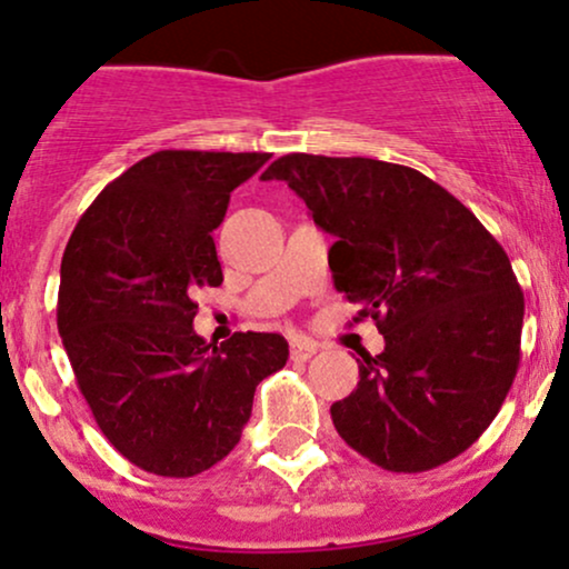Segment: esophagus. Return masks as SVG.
Wrapping results in <instances>:
<instances>
[{
    "label": "esophagus",
    "instance_id": "34e87169",
    "mask_svg": "<svg viewBox=\"0 0 569 569\" xmlns=\"http://www.w3.org/2000/svg\"><path fill=\"white\" fill-rule=\"evenodd\" d=\"M316 351H318V346L313 340H308V337H295V340H291V359L295 361L313 359Z\"/></svg>",
    "mask_w": 569,
    "mask_h": 569
}]
</instances>
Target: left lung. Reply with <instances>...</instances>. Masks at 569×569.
Wrapping results in <instances>:
<instances>
[{
    "instance_id": "left-lung-1",
    "label": "left lung",
    "mask_w": 569,
    "mask_h": 569,
    "mask_svg": "<svg viewBox=\"0 0 569 569\" xmlns=\"http://www.w3.org/2000/svg\"><path fill=\"white\" fill-rule=\"evenodd\" d=\"M286 180L335 237V289L386 348L332 405L342 440L391 472L446 465L486 432L521 359L523 295L502 246L427 174L378 159L289 153Z\"/></svg>"
}]
</instances>
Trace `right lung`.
<instances>
[{
  "instance_id": "1",
  "label": "right lung",
  "mask_w": 569,
  "mask_h": 569,
  "mask_svg": "<svg viewBox=\"0 0 569 569\" xmlns=\"http://www.w3.org/2000/svg\"><path fill=\"white\" fill-rule=\"evenodd\" d=\"M270 153L159 151L108 183L64 248L59 335L99 429L164 478L210 470L240 442L253 391L289 359L272 332L221 348L193 332L202 286H221L213 229Z\"/></svg>"
}]
</instances>
